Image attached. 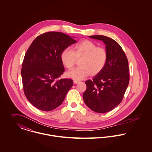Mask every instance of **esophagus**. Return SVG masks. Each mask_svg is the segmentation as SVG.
Here are the masks:
<instances>
[{
    "instance_id": "1",
    "label": "esophagus",
    "mask_w": 152,
    "mask_h": 152,
    "mask_svg": "<svg viewBox=\"0 0 152 152\" xmlns=\"http://www.w3.org/2000/svg\"><path fill=\"white\" fill-rule=\"evenodd\" d=\"M80 82V81H79V80H74L73 81V83H74V84H77V83H79Z\"/></svg>"
}]
</instances>
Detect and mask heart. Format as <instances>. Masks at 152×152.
<instances>
[{
	"instance_id": "b5f03b06",
	"label": "heart",
	"mask_w": 152,
	"mask_h": 152,
	"mask_svg": "<svg viewBox=\"0 0 152 152\" xmlns=\"http://www.w3.org/2000/svg\"><path fill=\"white\" fill-rule=\"evenodd\" d=\"M80 58V66L67 73L68 77L76 80L83 79L90 73L92 76L99 74L106 65L107 54L105 49L97 47L94 42L89 40L77 43L72 48V50L66 48L61 53V61L68 69H72L76 59Z\"/></svg>"
}]
</instances>
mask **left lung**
I'll list each match as a JSON object with an SVG mask.
<instances>
[{"label": "left lung", "mask_w": 152, "mask_h": 152, "mask_svg": "<svg viewBox=\"0 0 152 152\" xmlns=\"http://www.w3.org/2000/svg\"><path fill=\"white\" fill-rule=\"evenodd\" d=\"M106 45L107 59L103 69L93 80L85 82L87 88L83 94L85 104L97 113H106L118 106L129 83V64L119 44L102 35L89 36Z\"/></svg>", "instance_id": "8db88e82"}]
</instances>
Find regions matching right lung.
<instances>
[{"instance_id": "add662e5", "label": "right lung", "mask_w": 152, "mask_h": 152, "mask_svg": "<svg viewBox=\"0 0 152 152\" xmlns=\"http://www.w3.org/2000/svg\"><path fill=\"white\" fill-rule=\"evenodd\" d=\"M76 42L63 33L48 31L31 43L25 55L21 75L25 94L37 109L46 112L56 109L72 87V79H58L64 71L61 52Z\"/></svg>"}]
</instances>
